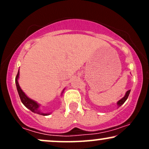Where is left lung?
Masks as SVG:
<instances>
[{
	"instance_id": "obj_1",
	"label": "left lung",
	"mask_w": 149,
	"mask_h": 149,
	"mask_svg": "<svg viewBox=\"0 0 149 149\" xmlns=\"http://www.w3.org/2000/svg\"><path fill=\"white\" fill-rule=\"evenodd\" d=\"M130 90H128V91H127L124 97H123L121 100H120L118 102H117V104H118V107H120L121 105H123V104L125 103V102L127 100V99L128 98V96H129V95H130Z\"/></svg>"
}]
</instances>
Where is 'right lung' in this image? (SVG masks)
I'll list each match as a JSON object with an SVG mask.
<instances>
[{"label":"right lung","instance_id":"obj_1","mask_svg":"<svg viewBox=\"0 0 149 149\" xmlns=\"http://www.w3.org/2000/svg\"><path fill=\"white\" fill-rule=\"evenodd\" d=\"M19 72L17 73V75L16 78H15V83H16V86L17 89V92L19 94V96L20 97V100H21L22 104L25 106L27 109H29V110L31 111L32 112L35 113L40 114V115L42 116H47L49 115V113H43L40 111L39 109V104L36 102L35 101L31 100L30 98H29L26 95H25V93L22 91V90L20 88L19 85L18 83V78H19ZM64 91V90H63Z\"/></svg>","mask_w":149,"mask_h":149}]
</instances>
